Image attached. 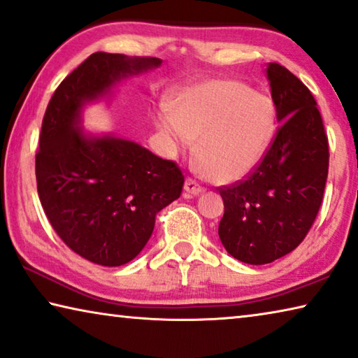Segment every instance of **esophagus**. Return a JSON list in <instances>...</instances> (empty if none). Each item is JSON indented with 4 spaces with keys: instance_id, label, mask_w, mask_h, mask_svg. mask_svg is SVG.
I'll return each instance as SVG.
<instances>
[{
    "instance_id": "obj_1",
    "label": "esophagus",
    "mask_w": 358,
    "mask_h": 358,
    "mask_svg": "<svg viewBox=\"0 0 358 358\" xmlns=\"http://www.w3.org/2000/svg\"><path fill=\"white\" fill-rule=\"evenodd\" d=\"M185 191L188 192L189 196H197V194H201V192L203 191V188H202L199 183H197L194 178H186V181H185Z\"/></svg>"
}]
</instances>
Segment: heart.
<instances>
[{
	"mask_svg": "<svg viewBox=\"0 0 358 358\" xmlns=\"http://www.w3.org/2000/svg\"><path fill=\"white\" fill-rule=\"evenodd\" d=\"M159 127L178 150L196 137L197 156L217 183L245 178L268 151L275 130L272 101L239 81L213 79L180 94L173 111H159Z\"/></svg>",
	"mask_w": 358,
	"mask_h": 358,
	"instance_id": "b5f03b06",
	"label": "heart"
}]
</instances>
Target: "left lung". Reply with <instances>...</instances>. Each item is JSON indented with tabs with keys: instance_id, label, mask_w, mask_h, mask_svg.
Returning <instances> with one entry per match:
<instances>
[{
	"instance_id": "1",
	"label": "left lung",
	"mask_w": 358,
	"mask_h": 358,
	"mask_svg": "<svg viewBox=\"0 0 358 358\" xmlns=\"http://www.w3.org/2000/svg\"><path fill=\"white\" fill-rule=\"evenodd\" d=\"M266 73L280 127L252 173L218 188L224 202L221 243L247 264L272 263L304 241L322 206L330 161L310 90L279 64H269Z\"/></svg>"
}]
</instances>
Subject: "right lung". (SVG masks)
<instances>
[{
  "instance_id": "1",
  "label": "right lung",
  "mask_w": 358,
  "mask_h": 358,
  "mask_svg": "<svg viewBox=\"0 0 358 358\" xmlns=\"http://www.w3.org/2000/svg\"><path fill=\"white\" fill-rule=\"evenodd\" d=\"M156 57L95 52L50 99L36 152L38 196L54 231L73 252L101 266L129 263L143 250L156 215L178 199L185 177L173 161L117 137H86L83 105L113 83L161 65Z\"/></svg>"
}]
</instances>
